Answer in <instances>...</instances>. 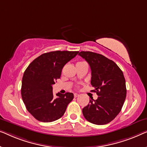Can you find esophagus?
<instances>
[{"mask_svg":"<svg viewBox=\"0 0 147 147\" xmlns=\"http://www.w3.org/2000/svg\"><path fill=\"white\" fill-rule=\"evenodd\" d=\"M79 96V94L78 93H74V97H77Z\"/></svg>","mask_w":147,"mask_h":147,"instance_id":"34e87169","label":"esophagus"}]
</instances>
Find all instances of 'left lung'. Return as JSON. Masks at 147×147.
Instances as JSON below:
<instances>
[{
	"label": "left lung",
	"mask_w": 147,
	"mask_h": 147,
	"mask_svg": "<svg viewBox=\"0 0 147 147\" xmlns=\"http://www.w3.org/2000/svg\"><path fill=\"white\" fill-rule=\"evenodd\" d=\"M91 71V84L98 98H91L82 109L84 117L95 125H105L119 113L127 95L126 84L123 71L113 61L103 55L92 52H80Z\"/></svg>",
	"instance_id": "1"
}]
</instances>
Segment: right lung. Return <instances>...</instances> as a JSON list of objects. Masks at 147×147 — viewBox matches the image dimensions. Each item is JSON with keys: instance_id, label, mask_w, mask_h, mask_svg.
<instances>
[{"instance_id": "1", "label": "right lung", "mask_w": 147, "mask_h": 147, "mask_svg": "<svg viewBox=\"0 0 147 147\" xmlns=\"http://www.w3.org/2000/svg\"><path fill=\"white\" fill-rule=\"evenodd\" d=\"M78 51H55L42 54L32 61L22 77L21 95L27 110L36 119L52 122L63 115L74 94L52 92V85L61 76L65 63L74 58Z\"/></svg>"}]
</instances>
